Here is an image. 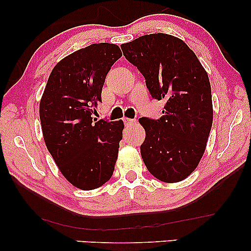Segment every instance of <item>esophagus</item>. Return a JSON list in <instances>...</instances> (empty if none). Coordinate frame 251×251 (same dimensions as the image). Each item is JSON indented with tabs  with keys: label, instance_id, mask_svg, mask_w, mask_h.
Returning a JSON list of instances; mask_svg holds the SVG:
<instances>
[{
	"label": "esophagus",
	"instance_id": "obj_1",
	"mask_svg": "<svg viewBox=\"0 0 251 251\" xmlns=\"http://www.w3.org/2000/svg\"><path fill=\"white\" fill-rule=\"evenodd\" d=\"M123 121H125L126 126H131V125H133V123H136L135 120L129 119V118H125V119H123Z\"/></svg>",
	"mask_w": 251,
	"mask_h": 251
}]
</instances>
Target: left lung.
<instances>
[{
	"instance_id": "left-lung-1",
	"label": "left lung",
	"mask_w": 251,
	"mask_h": 251,
	"mask_svg": "<svg viewBox=\"0 0 251 251\" xmlns=\"http://www.w3.org/2000/svg\"><path fill=\"white\" fill-rule=\"evenodd\" d=\"M121 49L144 75L151 96L166 101L162 118L139 119L146 133L140 146L144 163L164 183L184 180L203 156L212 126L207 72L187 44L169 34L140 36Z\"/></svg>"
}]
</instances>
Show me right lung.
Listing matches in <instances>:
<instances>
[{
    "label": "right lung",
    "mask_w": 251,
    "mask_h": 251,
    "mask_svg": "<svg viewBox=\"0 0 251 251\" xmlns=\"http://www.w3.org/2000/svg\"><path fill=\"white\" fill-rule=\"evenodd\" d=\"M122 57L116 44L95 43L53 67L40 101L47 149L63 176L83 191L111 179L118 160L122 120H92L101 102L106 75Z\"/></svg>",
    "instance_id": "obj_1"
}]
</instances>
